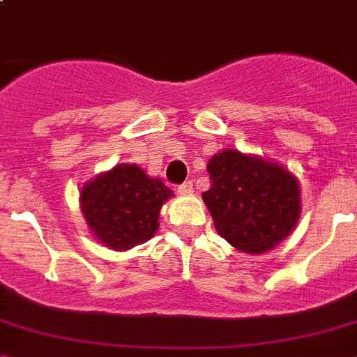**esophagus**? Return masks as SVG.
Listing matches in <instances>:
<instances>
[{
  "instance_id": "34e87169",
  "label": "esophagus",
  "mask_w": 357,
  "mask_h": 357,
  "mask_svg": "<svg viewBox=\"0 0 357 357\" xmlns=\"http://www.w3.org/2000/svg\"><path fill=\"white\" fill-rule=\"evenodd\" d=\"M178 190H179V195H192V192H195L192 181H185L183 185H179Z\"/></svg>"
}]
</instances>
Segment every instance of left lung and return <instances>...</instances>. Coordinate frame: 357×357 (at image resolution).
<instances>
[{
	"mask_svg": "<svg viewBox=\"0 0 357 357\" xmlns=\"http://www.w3.org/2000/svg\"><path fill=\"white\" fill-rule=\"evenodd\" d=\"M211 189L202 198L217 234L244 254L268 252L296 228L302 195L296 176L280 162L224 148L209 159Z\"/></svg>",
	"mask_w": 357,
	"mask_h": 357,
	"instance_id": "8db88e82",
	"label": "left lung"
}]
</instances>
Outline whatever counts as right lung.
<instances>
[{
	"label": "right lung",
	"mask_w": 357,
	"mask_h": 357,
	"mask_svg": "<svg viewBox=\"0 0 357 357\" xmlns=\"http://www.w3.org/2000/svg\"><path fill=\"white\" fill-rule=\"evenodd\" d=\"M174 192L139 165L120 162L79 190L81 213L96 241L116 252L150 241L159 228L162 204Z\"/></svg>",
	"instance_id": "obj_1"
}]
</instances>
